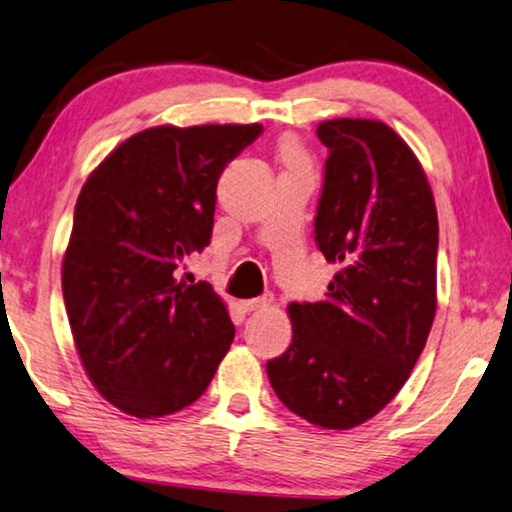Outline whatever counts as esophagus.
Segmentation results:
<instances>
[{"mask_svg": "<svg viewBox=\"0 0 512 512\" xmlns=\"http://www.w3.org/2000/svg\"><path fill=\"white\" fill-rule=\"evenodd\" d=\"M272 298H268V295H263V298H251V300H244L242 302V309L244 311H258V309H268L270 307Z\"/></svg>", "mask_w": 512, "mask_h": 512, "instance_id": "obj_1", "label": "esophagus"}]
</instances>
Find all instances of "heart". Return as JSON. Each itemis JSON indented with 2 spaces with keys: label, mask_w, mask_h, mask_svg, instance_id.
I'll list each match as a JSON object with an SVG mask.
<instances>
[{
  "label": "heart",
  "mask_w": 512,
  "mask_h": 512,
  "mask_svg": "<svg viewBox=\"0 0 512 512\" xmlns=\"http://www.w3.org/2000/svg\"><path fill=\"white\" fill-rule=\"evenodd\" d=\"M279 154H281V159H284V164H298V161H305V159H302L300 145L295 143L293 138L281 140V143H279Z\"/></svg>",
  "instance_id": "obj_1"
}]
</instances>
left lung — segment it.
<instances>
[{"label":"left lung","mask_w":512,"mask_h":512,"mask_svg":"<svg viewBox=\"0 0 512 512\" xmlns=\"http://www.w3.org/2000/svg\"><path fill=\"white\" fill-rule=\"evenodd\" d=\"M314 240L339 265L321 302H291L293 342L268 360L281 404L311 425L374 418L416 367L436 314L439 219L416 154L379 120H328Z\"/></svg>","instance_id":"obj_1"}]
</instances>
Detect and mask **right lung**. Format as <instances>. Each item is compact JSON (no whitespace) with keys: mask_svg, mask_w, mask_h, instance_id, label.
<instances>
[{"mask_svg":"<svg viewBox=\"0 0 512 512\" xmlns=\"http://www.w3.org/2000/svg\"><path fill=\"white\" fill-rule=\"evenodd\" d=\"M261 124L154 127L117 145L80 189L62 263L73 342L94 388L136 418L194 404L235 325L177 268L212 238L217 182Z\"/></svg>","mask_w":512,"mask_h":512,"instance_id":"1","label":"right lung"}]
</instances>
